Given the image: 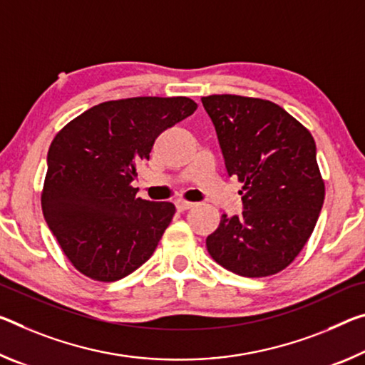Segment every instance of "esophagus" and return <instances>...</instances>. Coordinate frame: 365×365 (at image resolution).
Returning a JSON list of instances; mask_svg holds the SVG:
<instances>
[{"label": "esophagus", "mask_w": 365, "mask_h": 365, "mask_svg": "<svg viewBox=\"0 0 365 365\" xmlns=\"http://www.w3.org/2000/svg\"><path fill=\"white\" fill-rule=\"evenodd\" d=\"M175 206H177V210H178V211H187V210H190V207H193V206H195V203H192V201L178 200L177 203H175Z\"/></svg>", "instance_id": "34e87169"}]
</instances>
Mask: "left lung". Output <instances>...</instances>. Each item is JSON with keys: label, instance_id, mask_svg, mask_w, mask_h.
<instances>
[{"label": "left lung", "instance_id": "obj_1", "mask_svg": "<svg viewBox=\"0 0 365 365\" xmlns=\"http://www.w3.org/2000/svg\"><path fill=\"white\" fill-rule=\"evenodd\" d=\"M229 177L244 183L240 216L222 214L210 255L245 277L279 273L314 232L325 200L310 131L284 108L242 96L201 97Z\"/></svg>", "mask_w": 365, "mask_h": 365}]
</instances>
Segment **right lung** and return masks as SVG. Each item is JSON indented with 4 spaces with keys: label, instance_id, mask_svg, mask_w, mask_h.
<instances>
[{
    "label": "right lung",
    "instance_id": "add662e5",
    "mask_svg": "<svg viewBox=\"0 0 365 365\" xmlns=\"http://www.w3.org/2000/svg\"><path fill=\"white\" fill-rule=\"evenodd\" d=\"M188 97H133L86 110L51 141L42 210L81 273L112 282L146 263L175 206L138 198L131 182L162 131L190 117Z\"/></svg>",
    "mask_w": 365,
    "mask_h": 365
}]
</instances>
